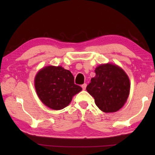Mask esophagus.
Listing matches in <instances>:
<instances>
[{
    "instance_id": "34e87169",
    "label": "esophagus",
    "mask_w": 155,
    "mask_h": 155,
    "mask_svg": "<svg viewBox=\"0 0 155 155\" xmlns=\"http://www.w3.org/2000/svg\"><path fill=\"white\" fill-rule=\"evenodd\" d=\"M81 87H82L83 90H85V88H86V87H87V84H86V83H84V84H83V85H81Z\"/></svg>"
}]
</instances>
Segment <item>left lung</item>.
Segmentation results:
<instances>
[{
	"label": "left lung",
	"instance_id": "1",
	"mask_svg": "<svg viewBox=\"0 0 155 155\" xmlns=\"http://www.w3.org/2000/svg\"><path fill=\"white\" fill-rule=\"evenodd\" d=\"M96 76L86 87L94 98L96 106L104 112L118 111L127 101L130 81L122 68L112 64L101 65L95 69Z\"/></svg>",
	"mask_w": 155,
	"mask_h": 155
}]
</instances>
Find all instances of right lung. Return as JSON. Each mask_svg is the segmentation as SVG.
<instances>
[{"instance_id":"1","label":"right lung","mask_w":155,"mask_h":155,"mask_svg":"<svg viewBox=\"0 0 155 155\" xmlns=\"http://www.w3.org/2000/svg\"><path fill=\"white\" fill-rule=\"evenodd\" d=\"M74 77L69 70L61 66H47L38 73L35 87L41 101L54 110L65 108L73 96L82 90L74 84Z\"/></svg>"}]
</instances>
